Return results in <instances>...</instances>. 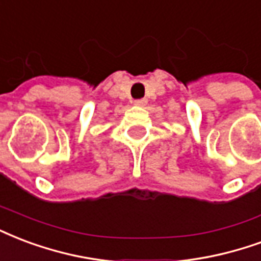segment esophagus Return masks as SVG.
<instances>
[{"mask_svg": "<svg viewBox=\"0 0 261 261\" xmlns=\"http://www.w3.org/2000/svg\"><path fill=\"white\" fill-rule=\"evenodd\" d=\"M146 99L145 98H142V99H136V101H134V105L136 106H145L146 105Z\"/></svg>", "mask_w": 261, "mask_h": 261, "instance_id": "34e87169", "label": "esophagus"}]
</instances>
